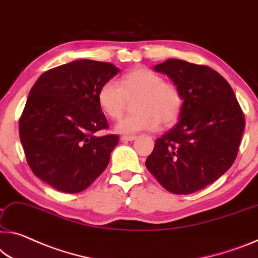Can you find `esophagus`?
<instances>
[{"mask_svg": "<svg viewBox=\"0 0 258 258\" xmlns=\"http://www.w3.org/2000/svg\"><path fill=\"white\" fill-rule=\"evenodd\" d=\"M136 138H137L136 136H122L121 140L123 142H133L136 140Z\"/></svg>", "mask_w": 258, "mask_h": 258, "instance_id": "1", "label": "esophagus"}]
</instances>
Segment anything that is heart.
Wrapping results in <instances>:
<instances>
[{
  "label": "heart",
  "instance_id": "heart-1",
  "mask_svg": "<svg viewBox=\"0 0 258 258\" xmlns=\"http://www.w3.org/2000/svg\"><path fill=\"white\" fill-rule=\"evenodd\" d=\"M134 102L135 113L115 125V132L133 135L144 130H154L160 122L174 123L179 117L183 97L179 86L164 81L160 75L148 68H137L122 76L120 83L109 79L102 84L98 101L107 116L117 120L122 116L129 100Z\"/></svg>",
  "mask_w": 258,
  "mask_h": 258
}]
</instances>
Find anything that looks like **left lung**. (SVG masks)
<instances>
[{
    "label": "left lung",
    "instance_id": "8db88e82",
    "mask_svg": "<svg viewBox=\"0 0 258 258\" xmlns=\"http://www.w3.org/2000/svg\"><path fill=\"white\" fill-rule=\"evenodd\" d=\"M153 69L179 86L183 105L177 124L156 141L145 166L166 190L188 195L213 183L233 165L243 113L231 85L207 66L169 58Z\"/></svg>",
    "mask_w": 258,
    "mask_h": 258
}]
</instances>
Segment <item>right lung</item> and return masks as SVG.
Returning a JSON list of instances; mask_svg holds the SVG:
<instances>
[{"mask_svg": "<svg viewBox=\"0 0 258 258\" xmlns=\"http://www.w3.org/2000/svg\"><path fill=\"white\" fill-rule=\"evenodd\" d=\"M120 69L112 63L78 60L43 73L30 91L19 120V137L35 176L62 192L90 187L104 172L117 135L108 128L99 90Z\"/></svg>", "mask_w": 258, "mask_h": 258, "instance_id": "right-lung-1", "label": "right lung"}]
</instances>
